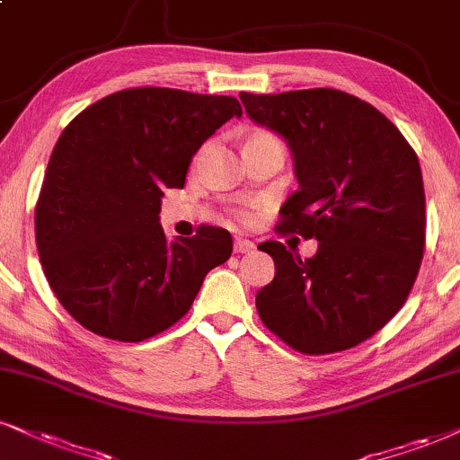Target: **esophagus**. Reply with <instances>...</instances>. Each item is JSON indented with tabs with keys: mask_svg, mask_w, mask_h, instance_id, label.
I'll return each instance as SVG.
<instances>
[{
	"mask_svg": "<svg viewBox=\"0 0 460 460\" xmlns=\"http://www.w3.org/2000/svg\"><path fill=\"white\" fill-rule=\"evenodd\" d=\"M256 249V245H253V241L249 239H243V236H236L234 239V253H249Z\"/></svg>",
	"mask_w": 460,
	"mask_h": 460,
	"instance_id": "obj_1",
	"label": "esophagus"
}]
</instances>
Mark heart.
<instances>
[{
  "label": "heart",
  "instance_id": "1",
  "mask_svg": "<svg viewBox=\"0 0 460 460\" xmlns=\"http://www.w3.org/2000/svg\"><path fill=\"white\" fill-rule=\"evenodd\" d=\"M258 136H266V134H256V136H252V138H258ZM234 215H236V219H241V221H252L253 219V213L249 211V208H239V211H236Z\"/></svg>",
  "mask_w": 460,
  "mask_h": 460
}]
</instances>
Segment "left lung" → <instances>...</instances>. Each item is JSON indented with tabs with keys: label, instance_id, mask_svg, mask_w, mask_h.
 <instances>
[{
	"label": "left lung",
	"instance_id": "obj_1",
	"mask_svg": "<svg viewBox=\"0 0 460 460\" xmlns=\"http://www.w3.org/2000/svg\"><path fill=\"white\" fill-rule=\"evenodd\" d=\"M239 98L290 146L298 190L279 230L317 241L307 260L279 241L258 245L275 262L256 296L260 320L303 354L354 348L403 307L420 269L427 213L416 151L377 109L337 89Z\"/></svg>",
	"mask_w": 460,
	"mask_h": 460
}]
</instances>
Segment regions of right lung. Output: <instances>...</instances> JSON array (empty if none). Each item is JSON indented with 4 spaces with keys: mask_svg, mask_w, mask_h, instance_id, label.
I'll list each match as a JSON object with an SVG mask.
<instances>
[{
    "mask_svg": "<svg viewBox=\"0 0 460 460\" xmlns=\"http://www.w3.org/2000/svg\"><path fill=\"white\" fill-rule=\"evenodd\" d=\"M241 104L230 95L123 89L67 123L44 172L36 245L50 290L78 324L145 341L179 322L204 277L232 253L228 230L168 241L164 190L185 185L191 157Z\"/></svg>",
    "mask_w": 460,
    "mask_h": 460,
    "instance_id": "1",
    "label": "right lung"
}]
</instances>
